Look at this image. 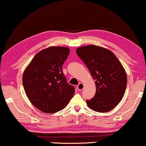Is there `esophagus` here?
<instances>
[{
    "instance_id": "esophagus-1",
    "label": "esophagus",
    "mask_w": 146,
    "mask_h": 146,
    "mask_svg": "<svg viewBox=\"0 0 146 146\" xmlns=\"http://www.w3.org/2000/svg\"><path fill=\"white\" fill-rule=\"evenodd\" d=\"M77 88H78V90L79 91H81V90H82L83 89V88H84L83 84L82 83H80L79 84V85H78Z\"/></svg>"
}]
</instances>
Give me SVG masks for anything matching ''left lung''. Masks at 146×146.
<instances>
[{
	"label": "left lung",
	"instance_id": "8db88e82",
	"mask_svg": "<svg viewBox=\"0 0 146 146\" xmlns=\"http://www.w3.org/2000/svg\"><path fill=\"white\" fill-rule=\"evenodd\" d=\"M87 66L96 86V94L86 104L91 110L105 113L122 100L127 85V75L115 55L107 48L90 45L76 49Z\"/></svg>",
	"mask_w": 146,
	"mask_h": 146
}]
</instances>
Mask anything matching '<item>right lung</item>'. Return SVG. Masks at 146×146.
Returning <instances> with one entry per match:
<instances>
[{
  "instance_id": "obj_1",
  "label": "right lung",
  "mask_w": 146,
  "mask_h": 146,
  "mask_svg": "<svg viewBox=\"0 0 146 146\" xmlns=\"http://www.w3.org/2000/svg\"><path fill=\"white\" fill-rule=\"evenodd\" d=\"M68 47H50L38 52L25 69L22 83L25 94L36 108L46 113L65 108L75 88L66 82L62 66Z\"/></svg>"
}]
</instances>
